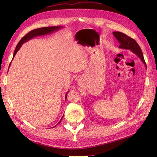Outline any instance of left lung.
Returning a JSON list of instances; mask_svg holds the SVG:
<instances>
[{
    "label": "left lung",
    "mask_w": 157,
    "mask_h": 157,
    "mask_svg": "<svg viewBox=\"0 0 157 157\" xmlns=\"http://www.w3.org/2000/svg\"><path fill=\"white\" fill-rule=\"evenodd\" d=\"M113 34L115 36L119 43L121 44L120 46H119L121 48L131 50L133 52H134L135 54L137 55L140 58L142 62L145 64L141 49H140L139 45L137 44V42L134 39L127 36L125 34L120 33V32H113Z\"/></svg>",
    "instance_id": "left-lung-1"
}]
</instances>
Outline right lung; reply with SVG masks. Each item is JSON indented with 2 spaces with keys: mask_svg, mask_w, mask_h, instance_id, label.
Segmentation results:
<instances>
[{
  "mask_svg": "<svg viewBox=\"0 0 157 157\" xmlns=\"http://www.w3.org/2000/svg\"><path fill=\"white\" fill-rule=\"evenodd\" d=\"M59 28H60V26H59V27H58V26H55V27H46V28H37V29H34V30H33L30 31L28 33L26 34L24 36L22 37V39H21L19 42H18V44H17V46L15 48V50L14 52V55H13V57H14L16 53L17 52L18 50H19V48H21V45L24 43V42L30 40V39L33 38V37L36 36L44 35V34H49L50 33H52V32H53V31L58 30V29H59ZM68 93V91L66 93V97H67ZM61 121H62V119H61ZM61 121L59 122V123H58V124L60 123Z\"/></svg>",
  "mask_w": 157,
  "mask_h": 157,
  "instance_id": "1",
  "label": "right lung"
}]
</instances>
